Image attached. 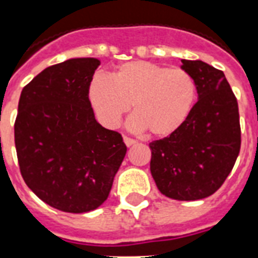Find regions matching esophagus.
I'll return each instance as SVG.
<instances>
[{
    "label": "esophagus",
    "mask_w": 258,
    "mask_h": 258,
    "mask_svg": "<svg viewBox=\"0 0 258 258\" xmlns=\"http://www.w3.org/2000/svg\"><path fill=\"white\" fill-rule=\"evenodd\" d=\"M123 141H124V143H125V146H127V147H130V146H133V145H135V143H137V141H135V139H133V138H128V137H123Z\"/></svg>",
    "instance_id": "esophagus-1"
}]
</instances>
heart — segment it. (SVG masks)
Here are the masks:
<instances>
[{
    "mask_svg": "<svg viewBox=\"0 0 258 258\" xmlns=\"http://www.w3.org/2000/svg\"><path fill=\"white\" fill-rule=\"evenodd\" d=\"M197 87L182 68H167L150 61H130L111 76L95 75L88 84V99L97 120L113 128L130 109L128 124L151 137H167L179 128L191 111Z\"/></svg>",
    "mask_w": 258,
    "mask_h": 258,
    "instance_id": "heart-1",
    "label": "heart"
}]
</instances>
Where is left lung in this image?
I'll list each match as a JSON object with an SVG mask.
<instances>
[{"label":"left lung","instance_id":"1","mask_svg":"<svg viewBox=\"0 0 258 258\" xmlns=\"http://www.w3.org/2000/svg\"><path fill=\"white\" fill-rule=\"evenodd\" d=\"M198 101L179 128L150 143V170L163 196L197 201L222 186L240 154L237 99L222 71L201 60H182Z\"/></svg>","mask_w":258,"mask_h":258}]
</instances>
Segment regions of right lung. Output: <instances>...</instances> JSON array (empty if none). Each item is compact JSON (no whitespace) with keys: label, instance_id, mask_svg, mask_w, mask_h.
Wrapping results in <instances>:
<instances>
[{"label":"right lung","instance_id":"1","mask_svg":"<svg viewBox=\"0 0 258 258\" xmlns=\"http://www.w3.org/2000/svg\"><path fill=\"white\" fill-rule=\"evenodd\" d=\"M100 61L70 58L24 87L14 143L28 187L67 213L95 210L108 198L127 153L119 133L95 119L88 84Z\"/></svg>","mask_w":258,"mask_h":258}]
</instances>
